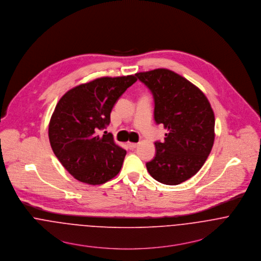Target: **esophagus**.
Instances as JSON below:
<instances>
[{
    "label": "esophagus",
    "instance_id": "obj_1",
    "mask_svg": "<svg viewBox=\"0 0 261 261\" xmlns=\"http://www.w3.org/2000/svg\"><path fill=\"white\" fill-rule=\"evenodd\" d=\"M127 146L130 148V149H134V148H136L137 146H138V143H133V142H128L127 143Z\"/></svg>",
    "mask_w": 261,
    "mask_h": 261
}]
</instances>
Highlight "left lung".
I'll return each instance as SVG.
<instances>
[{"mask_svg": "<svg viewBox=\"0 0 261 261\" xmlns=\"http://www.w3.org/2000/svg\"><path fill=\"white\" fill-rule=\"evenodd\" d=\"M135 76L151 91L154 119L168 130L164 142L156 141V155L146 163L149 174L166 185L180 184L197 173L214 143L215 118L199 88L168 69Z\"/></svg>", "mask_w": 261, "mask_h": 261, "instance_id": "obj_1", "label": "left lung"}]
</instances>
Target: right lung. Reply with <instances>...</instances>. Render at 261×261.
Masks as SVG:
<instances>
[{"instance_id": "obj_1", "label": "right lung", "mask_w": 261, "mask_h": 261, "mask_svg": "<svg viewBox=\"0 0 261 261\" xmlns=\"http://www.w3.org/2000/svg\"><path fill=\"white\" fill-rule=\"evenodd\" d=\"M137 81L133 75L102 77L69 90L59 100L49 123V140L65 169L90 185L103 184L121 170L126 150L99 131L110 123L120 96Z\"/></svg>"}]
</instances>
